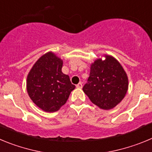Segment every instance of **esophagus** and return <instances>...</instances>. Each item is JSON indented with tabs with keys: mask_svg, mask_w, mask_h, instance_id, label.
Listing matches in <instances>:
<instances>
[{
	"mask_svg": "<svg viewBox=\"0 0 152 152\" xmlns=\"http://www.w3.org/2000/svg\"><path fill=\"white\" fill-rule=\"evenodd\" d=\"M76 87H77V88H82V87H83L82 83H81V82L78 83V84H77V85H76Z\"/></svg>",
	"mask_w": 152,
	"mask_h": 152,
	"instance_id": "34e87169",
	"label": "esophagus"
}]
</instances>
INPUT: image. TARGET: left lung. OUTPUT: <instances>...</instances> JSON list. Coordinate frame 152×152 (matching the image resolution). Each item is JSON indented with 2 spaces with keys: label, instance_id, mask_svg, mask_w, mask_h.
Masks as SVG:
<instances>
[{
  "label": "left lung",
  "instance_id": "1",
  "mask_svg": "<svg viewBox=\"0 0 152 152\" xmlns=\"http://www.w3.org/2000/svg\"><path fill=\"white\" fill-rule=\"evenodd\" d=\"M128 90V77L122 65L111 56L91 64L90 76L83 91L93 103L103 110L116 107Z\"/></svg>",
  "mask_w": 152,
  "mask_h": 152
}]
</instances>
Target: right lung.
Instances as JSON below:
<instances>
[{
    "label": "right lung",
    "instance_id": "obj_1",
    "mask_svg": "<svg viewBox=\"0 0 152 152\" xmlns=\"http://www.w3.org/2000/svg\"><path fill=\"white\" fill-rule=\"evenodd\" d=\"M62 60L48 52L35 63L27 76L26 89L31 100L45 112H56L75 88L61 72Z\"/></svg>",
    "mask_w": 152,
    "mask_h": 152
}]
</instances>
